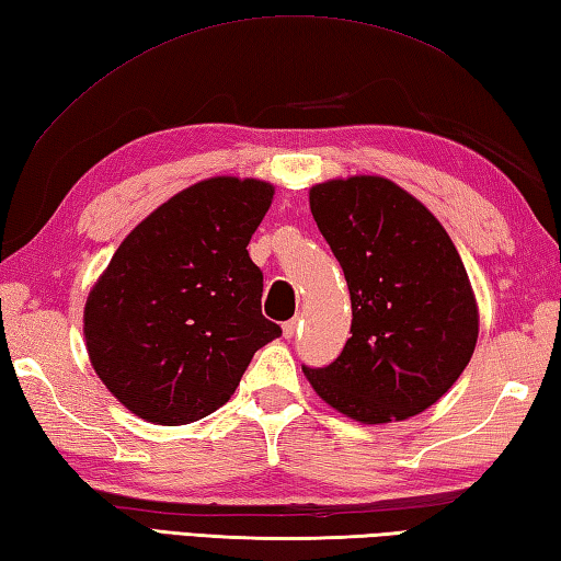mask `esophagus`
<instances>
[{
    "label": "esophagus",
    "instance_id": "esophagus-1",
    "mask_svg": "<svg viewBox=\"0 0 561 561\" xmlns=\"http://www.w3.org/2000/svg\"><path fill=\"white\" fill-rule=\"evenodd\" d=\"M299 325H301V319L297 316V319H291V321H287L282 325V331H284V339H294V335L299 333Z\"/></svg>",
    "mask_w": 561,
    "mask_h": 561
}]
</instances>
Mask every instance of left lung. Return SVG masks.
<instances>
[{
    "instance_id": "obj_1",
    "label": "left lung",
    "mask_w": 561,
    "mask_h": 561,
    "mask_svg": "<svg viewBox=\"0 0 561 561\" xmlns=\"http://www.w3.org/2000/svg\"><path fill=\"white\" fill-rule=\"evenodd\" d=\"M311 216L351 291V339L325 368H304L316 394L360 424L402 422L451 390L478 341V304L434 213L385 176L309 188Z\"/></svg>"
}]
</instances>
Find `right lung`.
<instances>
[{
	"label": "right lung",
	"instance_id": "add662e5",
	"mask_svg": "<svg viewBox=\"0 0 561 561\" xmlns=\"http://www.w3.org/2000/svg\"><path fill=\"white\" fill-rule=\"evenodd\" d=\"M272 196L260 179L193 183L122 240L90 289V363L139 420L179 426L216 412L252 355L282 335L262 316V272L248 252Z\"/></svg>",
	"mask_w": 561,
	"mask_h": 561
}]
</instances>
